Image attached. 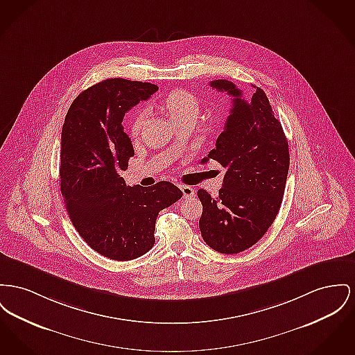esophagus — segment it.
Listing matches in <instances>:
<instances>
[{"instance_id": "obj_1", "label": "esophagus", "mask_w": 355, "mask_h": 355, "mask_svg": "<svg viewBox=\"0 0 355 355\" xmlns=\"http://www.w3.org/2000/svg\"><path fill=\"white\" fill-rule=\"evenodd\" d=\"M178 187H180V189L182 190L184 198H190V197H193V196H194V189L191 188V187H188V185H182V184H180Z\"/></svg>"}]
</instances>
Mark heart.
Here are the masks:
<instances>
[{"label":"heart","instance_id":"1","mask_svg":"<svg viewBox=\"0 0 355 355\" xmlns=\"http://www.w3.org/2000/svg\"><path fill=\"white\" fill-rule=\"evenodd\" d=\"M161 108L167 114V116L171 119V122L178 123L185 119H196L200 111V102L198 99L187 89H174L165 95L161 101ZM146 121V112L138 111L137 115L132 119L130 134L132 137H137L139 134L141 127Z\"/></svg>","mask_w":355,"mask_h":355}]
</instances>
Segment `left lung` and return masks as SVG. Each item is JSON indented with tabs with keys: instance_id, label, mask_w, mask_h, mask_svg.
<instances>
[{
	"instance_id": "obj_1",
	"label": "left lung",
	"mask_w": 355,
	"mask_h": 355,
	"mask_svg": "<svg viewBox=\"0 0 355 355\" xmlns=\"http://www.w3.org/2000/svg\"><path fill=\"white\" fill-rule=\"evenodd\" d=\"M210 85L233 99L224 131L201 161L214 159L227 171L217 198L204 189L197 193L202 204L200 230L211 250L233 254L254 245L275 221L283 201L290 151L261 88L253 85L256 91L245 101L243 91L225 79Z\"/></svg>"
}]
</instances>
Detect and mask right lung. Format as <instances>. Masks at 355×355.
Masks as SVG:
<instances>
[{
	"label": "right lung",
	"mask_w": 355,
	"mask_h": 355,
	"mask_svg": "<svg viewBox=\"0 0 355 355\" xmlns=\"http://www.w3.org/2000/svg\"><path fill=\"white\" fill-rule=\"evenodd\" d=\"M157 89L155 84L107 79L83 91L65 115L60 150L65 208L84 241L112 260H132L151 250L158 213L182 197L167 181L125 187L119 175L134 157L122 125L125 114Z\"/></svg>",
	"instance_id": "right-lung-1"
}]
</instances>
